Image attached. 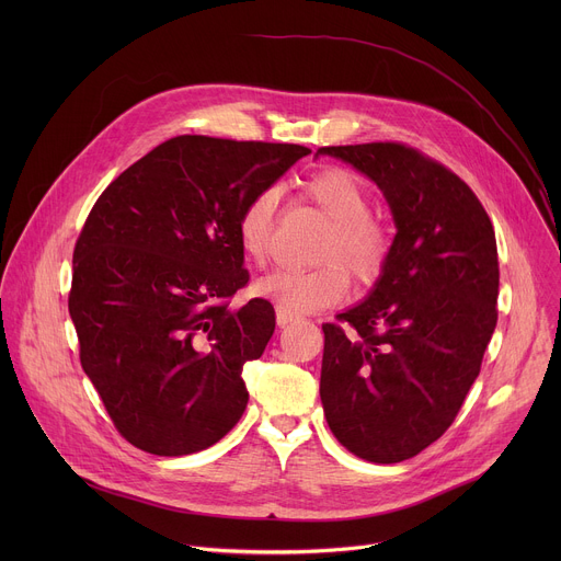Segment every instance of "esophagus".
<instances>
[{
    "label": "esophagus",
    "instance_id": "1",
    "mask_svg": "<svg viewBox=\"0 0 561 561\" xmlns=\"http://www.w3.org/2000/svg\"><path fill=\"white\" fill-rule=\"evenodd\" d=\"M293 319H295V314H293L290 310H286V308L277 306V324H279V327H286V324H290Z\"/></svg>",
    "mask_w": 561,
    "mask_h": 561
}]
</instances>
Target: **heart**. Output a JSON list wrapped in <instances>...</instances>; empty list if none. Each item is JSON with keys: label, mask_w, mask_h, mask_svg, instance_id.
<instances>
[{"label": "heart", "mask_w": 561, "mask_h": 561, "mask_svg": "<svg viewBox=\"0 0 561 561\" xmlns=\"http://www.w3.org/2000/svg\"><path fill=\"white\" fill-rule=\"evenodd\" d=\"M301 191L331 221L317 255L324 264L314 268H277L257 282L260 295L275 299L277 306L293 314L340 304L351 290L345 265L359 284L377 282L390 253L383 228L370 217V193L353 173L344 169L319 171L301 184ZM275 213L277 191L266 188L253 195L237 217L239 249L253 264H264L271 255Z\"/></svg>", "instance_id": "heart-1"}]
</instances>
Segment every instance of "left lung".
<instances>
[{
    "label": "left lung",
    "instance_id": "1",
    "mask_svg": "<svg viewBox=\"0 0 561 561\" xmlns=\"http://www.w3.org/2000/svg\"><path fill=\"white\" fill-rule=\"evenodd\" d=\"M383 193L397 234L373 293L322 324L319 397L342 446L397 463L455 422L497 324L500 264L470 186L397 141L324 146Z\"/></svg>",
    "mask_w": 561,
    "mask_h": 561
}]
</instances>
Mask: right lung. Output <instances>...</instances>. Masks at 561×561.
Masks as SVG:
<instances>
[{
    "instance_id": "add662e5",
    "label": "right lung",
    "mask_w": 561,
    "mask_h": 561,
    "mask_svg": "<svg viewBox=\"0 0 561 561\" xmlns=\"http://www.w3.org/2000/svg\"><path fill=\"white\" fill-rule=\"evenodd\" d=\"M306 146L180 135L100 195L72 251L68 312L79 362L119 435L162 457L219 442L244 415L247 362L275 308L249 284L237 217Z\"/></svg>"
}]
</instances>
